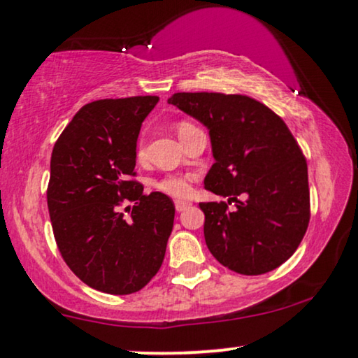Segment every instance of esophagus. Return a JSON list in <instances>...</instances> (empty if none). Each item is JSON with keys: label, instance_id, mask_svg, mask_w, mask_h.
I'll return each instance as SVG.
<instances>
[{"label": "esophagus", "instance_id": "obj_1", "mask_svg": "<svg viewBox=\"0 0 358 358\" xmlns=\"http://www.w3.org/2000/svg\"><path fill=\"white\" fill-rule=\"evenodd\" d=\"M188 207H191V202L189 201H175V209H177L178 212H183L185 209H188Z\"/></svg>", "mask_w": 358, "mask_h": 358}]
</instances>
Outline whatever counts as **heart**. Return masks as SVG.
<instances>
[{"label":"heart","mask_w":358,"mask_h":358,"mask_svg":"<svg viewBox=\"0 0 358 358\" xmlns=\"http://www.w3.org/2000/svg\"><path fill=\"white\" fill-rule=\"evenodd\" d=\"M193 127H194L193 124H189V122H186V120L178 122L177 124L178 136H181L185 131H188L189 128H193ZM136 154L140 159L145 157V154H146V138L145 136H141L140 140H138ZM154 186H156V189L161 191V193L173 196V197H186L191 193V181L188 177H185V175H177V173L165 175V177L159 180Z\"/></svg>","instance_id":"obj_1"}]
</instances>
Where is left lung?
<instances>
[{
	"instance_id": "left-lung-1",
	"label": "left lung",
	"mask_w": 358,
	"mask_h": 358,
	"mask_svg": "<svg viewBox=\"0 0 358 358\" xmlns=\"http://www.w3.org/2000/svg\"><path fill=\"white\" fill-rule=\"evenodd\" d=\"M169 104L209 128L215 164L204 186L228 197L199 204L213 257L241 275L278 268L310 220L307 161L285 120L246 94L175 93Z\"/></svg>"
}]
</instances>
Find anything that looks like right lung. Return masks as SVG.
I'll return each instance as SVG.
<instances>
[{"label":"right lung","instance_id":"1","mask_svg":"<svg viewBox=\"0 0 358 358\" xmlns=\"http://www.w3.org/2000/svg\"><path fill=\"white\" fill-rule=\"evenodd\" d=\"M157 96L85 104L57 138L46 189L64 262L85 285L125 296L161 268L173 228L167 194L136 180V140ZM125 201L134 206L121 209Z\"/></svg>","mask_w":358,"mask_h":358}]
</instances>
